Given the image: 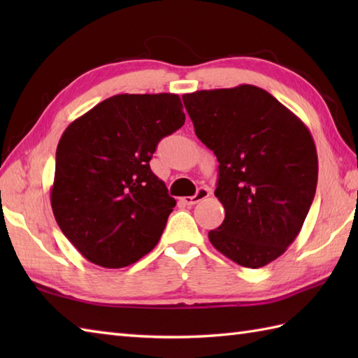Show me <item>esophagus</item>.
Instances as JSON below:
<instances>
[{"label": "esophagus", "mask_w": 358, "mask_h": 358, "mask_svg": "<svg viewBox=\"0 0 358 358\" xmlns=\"http://www.w3.org/2000/svg\"><path fill=\"white\" fill-rule=\"evenodd\" d=\"M209 189H206V187H200L199 191H196V194L195 195H192V196H183V199H181V203L183 204H187V206H192V204H195V203H199V201H201V200H204V199H208L209 196Z\"/></svg>", "instance_id": "esophagus-1"}]
</instances>
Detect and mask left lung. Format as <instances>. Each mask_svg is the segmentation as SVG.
I'll list each match as a JSON object with an SVG mask.
<instances>
[{
  "label": "left lung",
  "mask_w": 358,
  "mask_h": 358,
  "mask_svg": "<svg viewBox=\"0 0 358 358\" xmlns=\"http://www.w3.org/2000/svg\"><path fill=\"white\" fill-rule=\"evenodd\" d=\"M195 134L218 159L224 222L209 232L245 268L285 254L313 204L318 159L305 123L266 90L241 85L183 95Z\"/></svg>",
  "instance_id": "8db88e82"
}]
</instances>
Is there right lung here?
<instances>
[{"mask_svg": "<svg viewBox=\"0 0 358 358\" xmlns=\"http://www.w3.org/2000/svg\"><path fill=\"white\" fill-rule=\"evenodd\" d=\"M185 120L178 95L121 94L64 131L50 204L59 229L90 263L124 268L157 246L177 201L149 162Z\"/></svg>", "mask_w": 358, "mask_h": 358, "instance_id": "add662e5", "label": "right lung"}]
</instances>
